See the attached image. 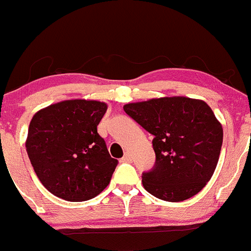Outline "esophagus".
<instances>
[{"label": "esophagus", "instance_id": "obj_1", "mask_svg": "<svg viewBox=\"0 0 251 251\" xmlns=\"http://www.w3.org/2000/svg\"><path fill=\"white\" fill-rule=\"evenodd\" d=\"M121 161H122V162H130L131 161L130 153H129V152H126L125 156L122 157V159H121Z\"/></svg>", "mask_w": 251, "mask_h": 251}]
</instances>
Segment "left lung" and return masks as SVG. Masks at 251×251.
Wrapping results in <instances>:
<instances>
[{"mask_svg":"<svg viewBox=\"0 0 251 251\" xmlns=\"http://www.w3.org/2000/svg\"><path fill=\"white\" fill-rule=\"evenodd\" d=\"M126 113L154 136L156 164L143 174L147 192L167 202L197 195L211 179L224 131L203 100L164 97L126 104Z\"/></svg>","mask_w":251,"mask_h":251,"instance_id":"1","label":"left lung"}]
</instances>
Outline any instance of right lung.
<instances>
[{
    "mask_svg": "<svg viewBox=\"0 0 251 251\" xmlns=\"http://www.w3.org/2000/svg\"><path fill=\"white\" fill-rule=\"evenodd\" d=\"M106 110L105 102L72 99L33 115L25 146L36 175L51 195L83 202L110 183L118 161L98 134Z\"/></svg>",
    "mask_w": 251,
    "mask_h": 251,
    "instance_id": "add662e5",
    "label": "right lung"
}]
</instances>
